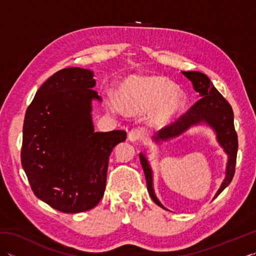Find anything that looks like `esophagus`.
I'll return each mask as SVG.
<instances>
[{
  "label": "esophagus",
  "mask_w": 256,
  "mask_h": 256,
  "mask_svg": "<svg viewBox=\"0 0 256 256\" xmlns=\"http://www.w3.org/2000/svg\"><path fill=\"white\" fill-rule=\"evenodd\" d=\"M128 138L131 142H138V140H143L144 134L140 128H132L131 131L128 132Z\"/></svg>",
  "instance_id": "obj_1"
}]
</instances>
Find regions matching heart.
I'll list each match as a JSON object with an SVG mask.
<instances>
[{
    "instance_id": "obj_1",
    "label": "heart",
    "mask_w": 256,
    "mask_h": 256,
    "mask_svg": "<svg viewBox=\"0 0 256 256\" xmlns=\"http://www.w3.org/2000/svg\"><path fill=\"white\" fill-rule=\"evenodd\" d=\"M121 102L130 113H140L157 106L154 112V122H167L174 113L184 104L180 94L174 91V86L162 77L130 78L121 89ZM113 110H118L116 101L110 102Z\"/></svg>"
}]
</instances>
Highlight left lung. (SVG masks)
I'll list each match as a JSON object with an SVG mask.
<instances>
[{"label":"left lung","instance_id":"8db88e82","mask_svg":"<svg viewBox=\"0 0 256 256\" xmlns=\"http://www.w3.org/2000/svg\"><path fill=\"white\" fill-rule=\"evenodd\" d=\"M182 74L188 80L192 81V86L196 92L200 94L201 99L198 100L194 104L189 108L187 112L182 114L176 121L172 122L157 133L154 140H165L168 138L178 136L182 134L187 128H189L194 124H198L200 122H206L214 128L220 145L224 148L226 154L229 155L226 166V176L222 182L218 192L216 194L214 198L224 192L226 186L233 179L236 172V162L238 154V134L234 128V121H233V110L230 103L228 102L224 96L214 88L210 79L202 72H182ZM140 160L142 164L143 170L146 178V184L148 190L153 199L154 202L160 206V208L166 209L165 206L160 202L156 198L153 189V176H152V170L145 157L140 154Z\"/></svg>","mask_w":256,"mask_h":256}]
</instances>
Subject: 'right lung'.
<instances>
[{"instance_id":"right-lung-1","label":"right lung","mask_w":256,"mask_h":256,"mask_svg":"<svg viewBox=\"0 0 256 256\" xmlns=\"http://www.w3.org/2000/svg\"><path fill=\"white\" fill-rule=\"evenodd\" d=\"M94 72L64 68L48 78L25 113L20 162L32 192L64 214L88 211L104 194L108 156L126 132H94Z\"/></svg>"}]
</instances>
